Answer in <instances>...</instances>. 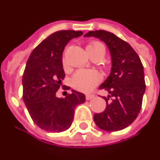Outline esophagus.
Listing matches in <instances>:
<instances>
[{
    "label": "esophagus",
    "instance_id": "obj_1",
    "mask_svg": "<svg viewBox=\"0 0 160 160\" xmlns=\"http://www.w3.org/2000/svg\"><path fill=\"white\" fill-rule=\"evenodd\" d=\"M93 97H94L93 94H87V95H86V99H87V100H90V99H92Z\"/></svg>",
    "mask_w": 160,
    "mask_h": 160
}]
</instances>
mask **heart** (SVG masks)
I'll list each match as a JSON object with an SVG mask.
<instances>
[{
    "label": "heart",
    "instance_id": "b5f03b06",
    "mask_svg": "<svg viewBox=\"0 0 160 160\" xmlns=\"http://www.w3.org/2000/svg\"><path fill=\"white\" fill-rule=\"evenodd\" d=\"M87 52L91 56L101 54L105 56V48L99 41H92L87 46ZM100 81V75L93 70H78L72 77V88L80 92H89Z\"/></svg>",
    "mask_w": 160,
    "mask_h": 160
}]
</instances>
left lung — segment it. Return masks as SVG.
<instances>
[{
	"mask_svg": "<svg viewBox=\"0 0 160 160\" xmlns=\"http://www.w3.org/2000/svg\"><path fill=\"white\" fill-rule=\"evenodd\" d=\"M98 38L110 51V75L99 86L108 92L105 111L93 115L100 129L108 132L122 130L133 122L140 112L146 91L144 68L139 57L127 42L105 30L89 31L84 37Z\"/></svg>",
	"mask_w": 160,
	"mask_h": 160,
	"instance_id": "left-lung-1",
	"label": "left lung"
}]
</instances>
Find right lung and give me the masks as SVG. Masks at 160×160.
Listing matches in <instances>:
<instances>
[{
    "mask_svg": "<svg viewBox=\"0 0 160 160\" xmlns=\"http://www.w3.org/2000/svg\"><path fill=\"white\" fill-rule=\"evenodd\" d=\"M82 34L81 31L73 30L52 33L33 49L27 61L22 77L23 100L33 122L47 132L68 130L75 107L86 100L85 94L74 90L65 98L56 96L65 78L62 65L65 47L72 38Z\"/></svg>",
    "mask_w": 160,
    "mask_h": 160,
    "instance_id": "1",
    "label": "right lung"
}]
</instances>
